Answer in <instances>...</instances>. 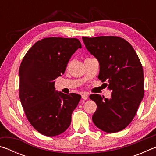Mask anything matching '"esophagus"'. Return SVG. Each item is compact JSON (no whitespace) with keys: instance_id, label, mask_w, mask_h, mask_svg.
I'll list each match as a JSON object with an SVG mask.
<instances>
[{"instance_id":"1","label":"esophagus","mask_w":156,"mask_h":156,"mask_svg":"<svg viewBox=\"0 0 156 156\" xmlns=\"http://www.w3.org/2000/svg\"><path fill=\"white\" fill-rule=\"evenodd\" d=\"M82 98H83V100H87L88 98V95L87 94H83V95H82Z\"/></svg>"}]
</instances>
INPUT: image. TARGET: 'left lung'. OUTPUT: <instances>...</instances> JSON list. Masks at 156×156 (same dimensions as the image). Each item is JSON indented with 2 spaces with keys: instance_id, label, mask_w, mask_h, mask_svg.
<instances>
[{
  "instance_id": "1",
  "label": "left lung",
  "mask_w": 156,
  "mask_h": 156,
  "mask_svg": "<svg viewBox=\"0 0 156 156\" xmlns=\"http://www.w3.org/2000/svg\"><path fill=\"white\" fill-rule=\"evenodd\" d=\"M88 51L99 62L98 79L108 81L109 99L90 95L97 109L92 120L98 128L115 133L129 125L144 96V73L138 55L125 39L117 36L83 37Z\"/></svg>"
}]
</instances>
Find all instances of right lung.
<instances>
[{
  "label": "right lung",
  "mask_w": 156,
  "mask_h": 156,
  "mask_svg": "<svg viewBox=\"0 0 156 156\" xmlns=\"http://www.w3.org/2000/svg\"><path fill=\"white\" fill-rule=\"evenodd\" d=\"M81 47L76 38H46L36 42L21 62V104L29 122L43 135H60L70 125L81 96L56 91L54 80L65 73L71 57Z\"/></svg>",
  "instance_id": "add662e5"
}]
</instances>
